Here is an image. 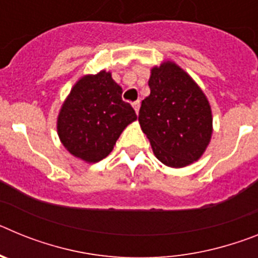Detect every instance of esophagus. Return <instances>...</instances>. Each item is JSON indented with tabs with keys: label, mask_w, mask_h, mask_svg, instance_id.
<instances>
[{
	"label": "esophagus",
	"mask_w": 258,
	"mask_h": 258,
	"mask_svg": "<svg viewBox=\"0 0 258 258\" xmlns=\"http://www.w3.org/2000/svg\"><path fill=\"white\" fill-rule=\"evenodd\" d=\"M140 106H141L140 101H137L133 103V108H134V111H136L137 115H138V112H140Z\"/></svg>",
	"instance_id": "1"
}]
</instances>
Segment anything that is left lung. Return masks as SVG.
<instances>
[{
	"label": "left lung",
	"instance_id": "left-lung-1",
	"mask_svg": "<svg viewBox=\"0 0 258 258\" xmlns=\"http://www.w3.org/2000/svg\"><path fill=\"white\" fill-rule=\"evenodd\" d=\"M149 86L151 93L142 101L138 121L154 155L170 168H183L198 161L213 133L207 95L172 60L151 68Z\"/></svg>",
	"mask_w": 258,
	"mask_h": 258
}]
</instances>
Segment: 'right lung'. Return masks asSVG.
Masks as SVG:
<instances>
[{
    "label": "right lung",
    "mask_w": 258,
    "mask_h": 258,
    "mask_svg": "<svg viewBox=\"0 0 258 258\" xmlns=\"http://www.w3.org/2000/svg\"><path fill=\"white\" fill-rule=\"evenodd\" d=\"M121 94V86L104 70L77 80L56 118L59 140L71 155L98 163L111 154L122 131L137 120Z\"/></svg>",
    "instance_id": "obj_1"
}]
</instances>
